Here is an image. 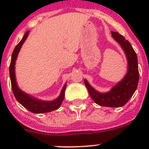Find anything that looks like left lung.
<instances>
[{
    "label": "left lung",
    "instance_id": "obj_1",
    "mask_svg": "<svg viewBox=\"0 0 149 149\" xmlns=\"http://www.w3.org/2000/svg\"><path fill=\"white\" fill-rule=\"evenodd\" d=\"M112 36L120 45L125 53L128 63L127 74L121 81L107 93L96 91L86 79L84 84L91 99L97 104L109 107H120L129 101L137 88L139 79L138 58L130 43L123 35L118 32L112 31Z\"/></svg>",
    "mask_w": 149,
    "mask_h": 149
}]
</instances>
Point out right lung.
Listing matches in <instances>:
<instances>
[{"mask_svg":"<svg viewBox=\"0 0 149 149\" xmlns=\"http://www.w3.org/2000/svg\"><path fill=\"white\" fill-rule=\"evenodd\" d=\"M29 31H27L24 35L23 38L21 40L20 42L13 49V52L11 55V61L9 66V73L10 82H11V88L13 94L16 97V100L19 102L21 104L23 105L26 109L29 111L33 112V113H45V112H49L51 111L58 109L61 107V104L63 101L64 97H65V90L66 88V84L64 85L61 94L56 100L53 101H42V100H37V99L29 96V94L24 92L18 87L16 81V77H15V63H16V58H17L19 50L22 47V45L24 42L25 40L27 38Z\"/></svg>","mask_w":149,"mask_h":149,"instance_id":"add662e5","label":"right lung"}]
</instances>
